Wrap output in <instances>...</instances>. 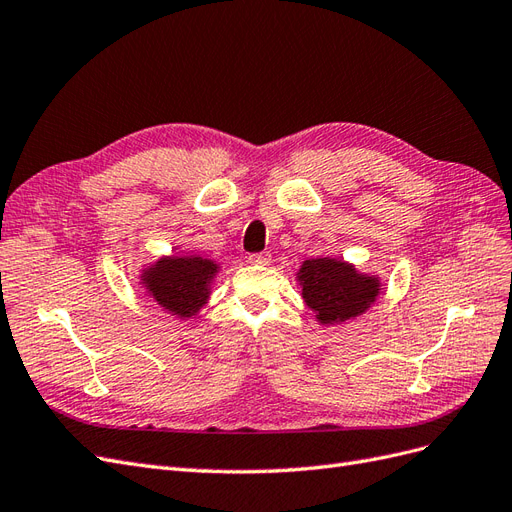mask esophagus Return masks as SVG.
<instances>
[{
    "label": "esophagus",
    "instance_id": "esophagus-1",
    "mask_svg": "<svg viewBox=\"0 0 512 512\" xmlns=\"http://www.w3.org/2000/svg\"><path fill=\"white\" fill-rule=\"evenodd\" d=\"M247 260L252 262V265H269L271 262V254L269 252H258V254H250Z\"/></svg>",
    "mask_w": 512,
    "mask_h": 512
}]
</instances>
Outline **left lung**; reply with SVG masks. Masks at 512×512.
Here are the masks:
<instances>
[{"mask_svg":"<svg viewBox=\"0 0 512 512\" xmlns=\"http://www.w3.org/2000/svg\"><path fill=\"white\" fill-rule=\"evenodd\" d=\"M297 277L307 307L322 324L363 314L380 292L378 277L361 275L348 262L335 258L305 260Z\"/></svg>","mask_w":512,"mask_h":512,"instance_id":"1","label":"left lung"}]
</instances>
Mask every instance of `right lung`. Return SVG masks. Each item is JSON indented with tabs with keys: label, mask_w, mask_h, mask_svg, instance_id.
<instances>
[{
	"label": "right lung",
	"mask_w": 512,
	"mask_h": 512,
	"mask_svg": "<svg viewBox=\"0 0 512 512\" xmlns=\"http://www.w3.org/2000/svg\"><path fill=\"white\" fill-rule=\"evenodd\" d=\"M218 265L203 256L160 258L143 275L149 297L179 318L194 316L209 299Z\"/></svg>",
	"instance_id": "obj_1"
}]
</instances>
